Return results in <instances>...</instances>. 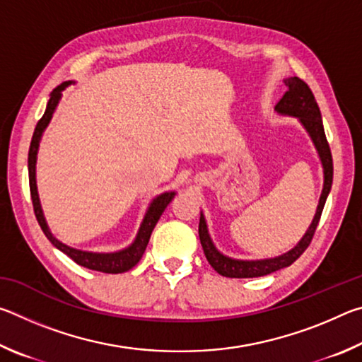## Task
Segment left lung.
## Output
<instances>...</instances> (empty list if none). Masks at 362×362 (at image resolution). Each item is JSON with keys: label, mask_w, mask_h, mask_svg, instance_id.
Returning a JSON list of instances; mask_svg holds the SVG:
<instances>
[{"label": "left lung", "mask_w": 362, "mask_h": 362, "mask_svg": "<svg viewBox=\"0 0 362 362\" xmlns=\"http://www.w3.org/2000/svg\"><path fill=\"white\" fill-rule=\"evenodd\" d=\"M284 84L287 86V90L283 95V99L276 103L274 110H276L279 115L298 118V121L302 122V126L305 127V131L308 132V136L311 137V140H313L317 155H320V159H321L322 173H324V185H322L320 203H317L313 222H311L308 230H306L302 240L297 243L296 247H292L289 252H286L283 255L273 257V259H262V260H240V259H231V257L223 255L220 250H217L216 246H214V243L209 236V231H207L206 218L203 214H201L199 240H201V246H203V250H204V255L207 262L211 263V267L216 269L218 274H222V276H226V278H259L273 272H278L281 268L292 265V263L305 252V249L310 246L311 240H313V235L316 231L317 223H320L324 204H326L330 188H332V177H334L332 153H330L326 134H324L321 112L316 103L315 95L308 88V84L297 76L286 78Z\"/></svg>", "instance_id": "1"}]
</instances>
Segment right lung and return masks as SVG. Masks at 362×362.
<instances>
[{
  "mask_svg": "<svg viewBox=\"0 0 362 362\" xmlns=\"http://www.w3.org/2000/svg\"><path fill=\"white\" fill-rule=\"evenodd\" d=\"M71 83L73 81H65L52 90L51 97H49L46 112H45V115H42V118L38 121V124H36L33 137H32V144H30L28 180H30V194H32L35 216H36V220H38L41 230L46 235L47 240L51 241L59 250H62L65 255H69L73 262H76L78 265L89 268V269H95V272L112 273V274L129 272V269L132 267H136L139 260L142 259V255L146 249V244H148V241H150L153 228H155V225L158 223L159 217L163 216V212L168 207V204L173 201L175 193L166 192V193L156 196V198L151 201V204L148 206V209H146V212H145L142 223H140V228L137 231L136 240H134L131 246H127L122 250H118V252H88V250H79V249L66 246V244L60 243L57 238L52 236V233H51V230H49V226L46 223L45 214H42L40 196H38V188H36V155H38L42 132H45V129L49 124V121H51L54 112H56L60 97H62V90L66 88V86H70Z\"/></svg>",
  "mask_w": 362,
  "mask_h": 362,
  "instance_id": "right-lung-1",
  "label": "right lung"
}]
</instances>
